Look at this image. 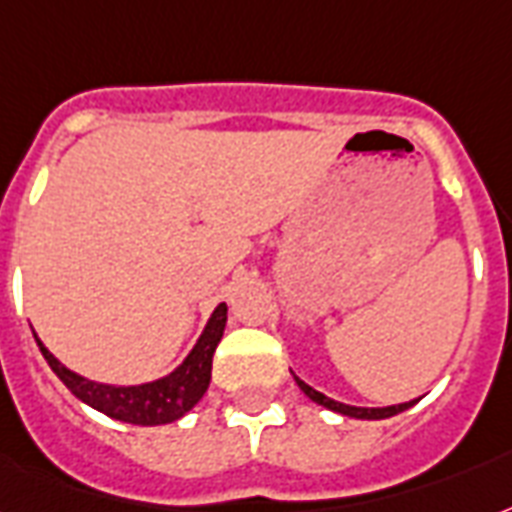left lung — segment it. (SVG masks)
I'll use <instances>...</instances> for the list:
<instances>
[{
	"label": "left lung",
	"instance_id": "left-lung-1",
	"mask_svg": "<svg viewBox=\"0 0 512 512\" xmlns=\"http://www.w3.org/2000/svg\"><path fill=\"white\" fill-rule=\"evenodd\" d=\"M298 386L303 389V395L311 397L317 405H325L327 411H335L341 413V416H351V419H389V416H397V413L408 411L411 405H416L419 400H411V403H400V405H386V408H357V405H346V403H338V400H330L327 395L317 392L314 386H308L306 381H300L295 376Z\"/></svg>",
	"mask_w": 512,
	"mask_h": 512
}]
</instances>
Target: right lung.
I'll use <instances>...</instances> for the list:
<instances>
[{
    "label": "right lung",
    "instance_id": "right-lung-1",
    "mask_svg": "<svg viewBox=\"0 0 512 512\" xmlns=\"http://www.w3.org/2000/svg\"><path fill=\"white\" fill-rule=\"evenodd\" d=\"M225 322H228V306L220 303V306L214 308L204 333H201L198 343L193 346V351L185 357V362L177 370H171L169 376L139 386L99 384V381H88V378L77 376L74 370L61 365L45 349V343L39 341L37 335L34 338H37L39 351L48 360L53 373L64 381L66 389L77 400H83L85 405H91V408L101 411L109 419L139 424V427H155V424H171V421L182 419L206 395L209 381H212L214 349L220 343Z\"/></svg>",
    "mask_w": 512,
    "mask_h": 512
}]
</instances>
